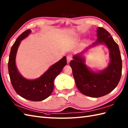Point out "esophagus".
Masks as SVG:
<instances>
[{
    "label": "esophagus",
    "instance_id": "obj_1",
    "mask_svg": "<svg viewBox=\"0 0 128 128\" xmlns=\"http://www.w3.org/2000/svg\"><path fill=\"white\" fill-rule=\"evenodd\" d=\"M66 59H67V62H68V63H69L72 60V56H67V58H66Z\"/></svg>",
    "mask_w": 128,
    "mask_h": 128
}]
</instances>
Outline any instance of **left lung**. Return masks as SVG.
Listing matches in <instances>:
<instances>
[{
  "mask_svg": "<svg viewBox=\"0 0 128 128\" xmlns=\"http://www.w3.org/2000/svg\"><path fill=\"white\" fill-rule=\"evenodd\" d=\"M97 40L94 46L105 44L110 50V62L107 68L98 73L91 71L79 55L73 56L70 62L76 85L82 94L91 97H102L110 93L120 81L122 61L119 46L106 30L98 28Z\"/></svg>",
  "mask_w": 128,
  "mask_h": 128,
  "instance_id": "obj_1",
  "label": "left lung"
}]
</instances>
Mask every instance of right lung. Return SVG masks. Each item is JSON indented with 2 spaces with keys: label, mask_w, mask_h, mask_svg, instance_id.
I'll list each match as a JSON object with an SVG mask.
<instances>
[{
  "label": "right lung",
  "mask_w": 128,
  "mask_h": 128,
  "mask_svg": "<svg viewBox=\"0 0 128 128\" xmlns=\"http://www.w3.org/2000/svg\"><path fill=\"white\" fill-rule=\"evenodd\" d=\"M30 32V30H27L18 37L14 43L9 55L8 70L11 82L16 93L26 100L40 101L47 98L52 92L54 80L66 65V58L64 56L36 80H30L23 78L16 68L15 57L21 40L28 36Z\"/></svg>",
  "instance_id": "1"
}]
</instances>
